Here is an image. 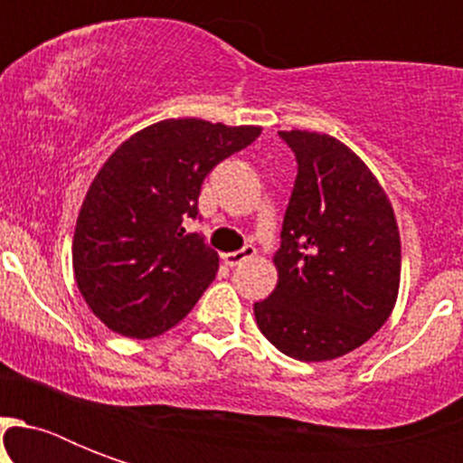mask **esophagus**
Here are the masks:
<instances>
[{
  "instance_id": "1",
  "label": "esophagus",
  "mask_w": 463,
  "mask_h": 463,
  "mask_svg": "<svg viewBox=\"0 0 463 463\" xmlns=\"http://www.w3.org/2000/svg\"><path fill=\"white\" fill-rule=\"evenodd\" d=\"M254 254H257V250H254L252 245H247L242 247V250H238V252H225L223 261L228 264V267H238V264H242V261L252 260Z\"/></svg>"
}]
</instances>
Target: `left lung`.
<instances>
[{
    "label": "left lung",
    "mask_w": 463,
    "mask_h": 463,
    "mask_svg": "<svg viewBox=\"0 0 463 463\" xmlns=\"http://www.w3.org/2000/svg\"><path fill=\"white\" fill-rule=\"evenodd\" d=\"M298 177L274 254V293L254 303L261 334L305 363L341 358L387 322L399 298L402 238L387 192L336 137L279 132Z\"/></svg>",
    "instance_id": "obj_1"
}]
</instances>
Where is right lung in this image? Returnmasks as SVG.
<instances>
[{
    "label": "right lung",
    "mask_w": 463,
    "mask_h": 463,
    "mask_svg": "<svg viewBox=\"0 0 463 463\" xmlns=\"http://www.w3.org/2000/svg\"><path fill=\"white\" fill-rule=\"evenodd\" d=\"M261 127L160 119L122 141L90 182L76 218L71 264L90 312L115 334L173 329L216 279L218 254L184 232L203 177L250 146Z\"/></svg>",
    "instance_id": "obj_1"
}]
</instances>
